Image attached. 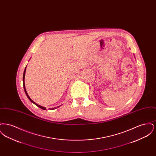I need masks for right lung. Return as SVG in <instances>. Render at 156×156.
I'll return each mask as SVG.
<instances>
[{"mask_svg": "<svg viewBox=\"0 0 156 156\" xmlns=\"http://www.w3.org/2000/svg\"><path fill=\"white\" fill-rule=\"evenodd\" d=\"M26 67H25V69H24V73H23V88H24V92H25V93H26V95H27V98H29V99L30 100V101L32 102V103H33L34 104H35L36 106H37L38 107H39L40 108H41V109H43V110H45L46 109V108H45V107H43V106H40V105H38V104H36V103H35L33 100H31V99L30 98V97L29 96V95H28V94H27V91H26V87H25V84H24V77H25V73H26ZM61 106V105H60ZM60 106H57V108H58V107H59ZM51 111V110H54V109H56V108H49Z\"/></svg>", "mask_w": 156, "mask_h": 156, "instance_id": "right-lung-1", "label": "right lung"}]
</instances>
